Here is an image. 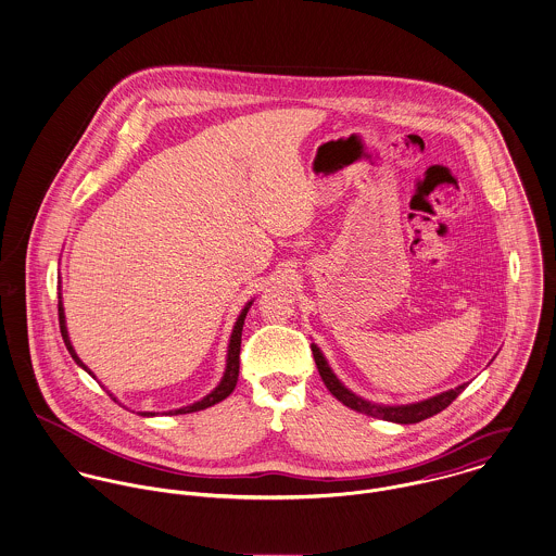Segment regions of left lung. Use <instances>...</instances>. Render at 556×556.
Returning a JSON list of instances; mask_svg holds the SVG:
<instances>
[{"instance_id":"left-lung-1","label":"left lung","mask_w":556,"mask_h":556,"mask_svg":"<svg viewBox=\"0 0 556 556\" xmlns=\"http://www.w3.org/2000/svg\"><path fill=\"white\" fill-rule=\"evenodd\" d=\"M312 354H314V361H316V367H318V374L325 382V387L329 389V393L342 402L344 405H349L351 409H356L361 414H367V416H374V418H382V420H391V422H400V425H412V422H420L442 409H446L448 405L455 402L456 397L465 391V384H458L456 389H451L446 393H440L435 397H429L425 402H416V404L407 405H378L371 404V402H365L361 400L358 395H354L353 391H349L340 380L338 376L331 371L329 363L325 361V356L320 353V349L316 344H312Z\"/></svg>"}]
</instances>
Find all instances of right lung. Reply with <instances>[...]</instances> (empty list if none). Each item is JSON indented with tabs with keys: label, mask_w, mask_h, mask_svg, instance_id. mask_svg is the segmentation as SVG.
<instances>
[{
	"label": "right lung",
	"mask_w": 556,
	"mask_h": 556,
	"mask_svg": "<svg viewBox=\"0 0 556 556\" xmlns=\"http://www.w3.org/2000/svg\"><path fill=\"white\" fill-rule=\"evenodd\" d=\"M253 305V302L247 303L244 305V309L240 312V316H238V320H236V325H233V331H231V340H229V351H227V367H225V374H223V380L218 382V387L210 393V395H205L202 402H195L193 405H187V407H180V409H172V412H167V414H189V412H200V409H205V407H210V405L218 404V402H223V400H227L231 393H233V389H236V384H238V374H240V346H242V327H244V318H247V314H249V307ZM59 327H61V336H63V342H65V346H67V351L72 354V358L85 369V371H89L91 376H93V371L78 358V354L74 351V346H72V342H70V336H67V327H65V312H63V303H61V295H59ZM96 378V376H93ZM114 402H116V397L112 395V393H108ZM138 414H142V416H154L152 412H138Z\"/></svg>",
	"instance_id": "add662e5"
}]
</instances>
